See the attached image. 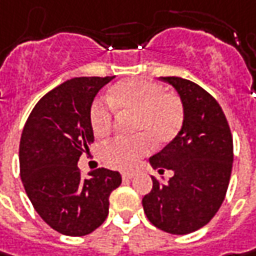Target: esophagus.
Segmentation results:
<instances>
[{"mask_svg":"<svg viewBox=\"0 0 256 256\" xmlns=\"http://www.w3.org/2000/svg\"><path fill=\"white\" fill-rule=\"evenodd\" d=\"M134 177V172H122V178L123 180H132Z\"/></svg>","mask_w":256,"mask_h":256,"instance_id":"34e87169","label":"esophagus"}]
</instances>
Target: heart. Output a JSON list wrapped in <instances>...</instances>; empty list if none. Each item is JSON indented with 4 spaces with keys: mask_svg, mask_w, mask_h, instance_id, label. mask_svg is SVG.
<instances>
[{
    "mask_svg": "<svg viewBox=\"0 0 256 256\" xmlns=\"http://www.w3.org/2000/svg\"><path fill=\"white\" fill-rule=\"evenodd\" d=\"M108 101L96 100L90 108V126L94 136L109 134L113 110L133 113L132 132L137 136L116 137L100 147V158L110 167L128 168L156 146L168 144L180 133L184 108L180 98L164 92L162 84L146 79H126L113 86Z\"/></svg>",
    "mask_w": 256,
    "mask_h": 256,
    "instance_id": "b5f03b06",
    "label": "heart"
}]
</instances>
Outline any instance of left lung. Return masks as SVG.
I'll return each mask as SVG.
<instances>
[{
    "label": "left lung",
    "instance_id": "8db88e82",
    "mask_svg": "<svg viewBox=\"0 0 256 256\" xmlns=\"http://www.w3.org/2000/svg\"><path fill=\"white\" fill-rule=\"evenodd\" d=\"M180 94L184 123L177 137L150 164L172 177L166 184L153 178V188L143 197L146 216L168 234L194 232L220 210L231 178L232 134L218 102L197 84L166 76Z\"/></svg>",
    "mask_w": 256,
    "mask_h": 256
}]
</instances>
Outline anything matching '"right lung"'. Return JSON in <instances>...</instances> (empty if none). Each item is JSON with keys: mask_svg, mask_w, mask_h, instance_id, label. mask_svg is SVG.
Instances as JSON below:
<instances>
[{"mask_svg": "<svg viewBox=\"0 0 256 256\" xmlns=\"http://www.w3.org/2000/svg\"><path fill=\"white\" fill-rule=\"evenodd\" d=\"M114 76L74 78L40 99L20 142V172L35 211L58 232L88 235L109 214V197L122 182L119 172L98 168L82 177L79 157L93 142L90 108Z\"/></svg>", "mask_w": 256, "mask_h": 256, "instance_id": "right-lung-1", "label": "right lung"}]
</instances>
